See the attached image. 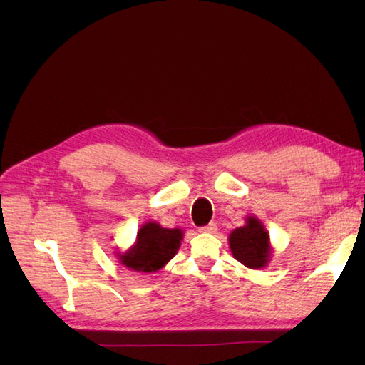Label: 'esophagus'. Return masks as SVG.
I'll return each mask as SVG.
<instances>
[{
  "label": "esophagus",
  "instance_id": "34e87169",
  "mask_svg": "<svg viewBox=\"0 0 365 365\" xmlns=\"http://www.w3.org/2000/svg\"><path fill=\"white\" fill-rule=\"evenodd\" d=\"M216 230H217V227H216V224H213V222L200 228L201 233H216Z\"/></svg>",
  "mask_w": 365,
  "mask_h": 365
}]
</instances>
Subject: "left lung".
<instances>
[{
	"label": "left lung",
	"mask_w": 365,
	"mask_h": 365,
	"mask_svg": "<svg viewBox=\"0 0 365 365\" xmlns=\"http://www.w3.org/2000/svg\"><path fill=\"white\" fill-rule=\"evenodd\" d=\"M228 245L233 257L251 269L267 268L272 257L269 233L256 216H247L245 225L231 231Z\"/></svg>",
	"instance_id": "left-lung-1"
}]
</instances>
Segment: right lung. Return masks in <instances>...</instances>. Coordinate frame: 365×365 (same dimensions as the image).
<instances>
[{
  "instance_id": "right-lung-1",
  "label": "right lung",
  "mask_w": 365,
  "mask_h": 365,
  "mask_svg": "<svg viewBox=\"0 0 365 365\" xmlns=\"http://www.w3.org/2000/svg\"><path fill=\"white\" fill-rule=\"evenodd\" d=\"M182 237L181 228H164L155 220H148L138 228L134 245L125 252H115V257L129 271L157 272L175 257Z\"/></svg>"
}]
</instances>
